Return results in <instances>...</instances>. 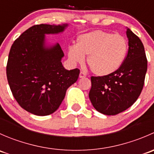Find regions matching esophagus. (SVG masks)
Here are the masks:
<instances>
[{
  "label": "esophagus",
  "mask_w": 154,
  "mask_h": 154,
  "mask_svg": "<svg viewBox=\"0 0 154 154\" xmlns=\"http://www.w3.org/2000/svg\"><path fill=\"white\" fill-rule=\"evenodd\" d=\"M86 77V73L83 72V71H81V72L80 73V78H83V77Z\"/></svg>",
  "instance_id": "obj_1"
}]
</instances>
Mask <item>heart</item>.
Listing matches in <instances>:
<instances>
[{
    "mask_svg": "<svg viewBox=\"0 0 154 154\" xmlns=\"http://www.w3.org/2000/svg\"><path fill=\"white\" fill-rule=\"evenodd\" d=\"M128 44L120 34L93 30L77 37V45L68 48V58L82 63L84 56L91 72L97 76H108L122 66L127 56Z\"/></svg>",
    "mask_w": 154,
    "mask_h": 154,
    "instance_id": "b5f03b06",
    "label": "heart"
}]
</instances>
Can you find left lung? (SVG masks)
<instances>
[{
  "mask_svg": "<svg viewBox=\"0 0 154 154\" xmlns=\"http://www.w3.org/2000/svg\"><path fill=\"white\" fill-rule=\"evenodd\" d=\"M128 51L119 70L108 76H91L88 97L97 111L115 116L131 106L143 88L147 60L140 38L127 29Z\"/></svg>",
  "mask_w": 154,
  "mask_h": 154,
  "instance_id": "8db88e82",
  "label": "left lung"
}]
</instances>
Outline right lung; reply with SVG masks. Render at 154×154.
<instances>
[{"label":"right lung","instance_id":"1","mask_svg":"<svg viewBox=\"0 0 154 154\" xmlns=\"http://www.w3.org/2000/svg\"><path fill=\"white\" fill-rule=\"evenodd\" d=\"M66 27L67 24L33 25L10 48L7 64L9 86L18 104L32 114L54 113L67 88L78 79L80 69L68 71L62 65L64 53L60 45L45 46V34L63 32Z\"/></svg>","mask_w":154,"mask_h":154}]
</instances>
